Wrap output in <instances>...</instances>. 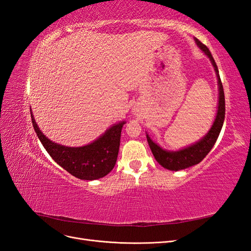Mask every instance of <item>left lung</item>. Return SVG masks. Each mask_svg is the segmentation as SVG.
Returning a JSON list of instances; mask_svg holds the SVG:
<instances>
[{
    "label": "left lung",
    "instance_id": "8db88e82",
    "mask_svg": "<svg viewBox=\"0 0 251 251\" xmlns=\"http://www.w3.org/2000/svg\"><path fill=\"white\" fill-rule=\"evenodd\" d=\"M195 42L203 52L206 55L210 63L214 67L217 79H218V89H219V100H218V110L216 114V118L214 120L209 131L205 134L203 137L191 146L186 148H183L178 151H168L165 149H162L159 144L151 140V138L147 133V139L149 142V146L151 148V153H153L156 161L163 166L164 169L170 171H180L189 168L201 162L203 159L206 157V155L209 153L212 147L215 146V143L219 137V134L222 130L224 117H225V97H224V91L221 79H220L219 70L217 64L215 62L214 57H212L210 51L208 48L202 44L198 39H195Z\"/></svg>",
    "mask_w": 251,
    "mask_h": 251
}]
</instances>
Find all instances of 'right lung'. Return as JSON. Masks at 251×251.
Returning a JSON list of instances; mask_svg holds the SVG:
<instances>
[{
    "instance_id": "obj_1",
    "label": "right lung",
    "mask_w": 251,
    "mask_h": 251,
    "mask_svg": "<svg viewBox=\"0 0 251 251\" xmlns=\"http://www.w3.org/2000/svg\"><path fill=\"white\" fill-rule=\"evenodd\" d=\"M34 131L44 148L58 165L81 180H96L108 175L115 166L120 146V135L126 121L113 125L93 142L82 147H66L51 141L40 130L33 117Z\"/></svg>"
}]
</instances>
